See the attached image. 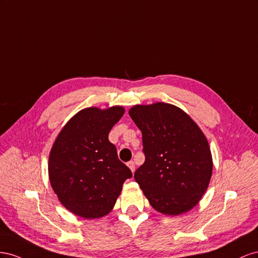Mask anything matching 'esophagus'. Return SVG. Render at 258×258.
Listing matches in <instances>:
<instances>
[{"instance_id": "1", "label": "esophagus", "mask_w": 258, "mask_h": 258, "mask_svg": "<svg viewBox=\"0 0 258 258\" xmlns=\"http://www.w3.org/2000/svg\"><path fill=\"white\" fill-rule=\"evenodd\" d=\"M127 166L131 168V171L132 172H135V163H134V161H130L128 163H127Z\"/></svg>"}]
</instances>
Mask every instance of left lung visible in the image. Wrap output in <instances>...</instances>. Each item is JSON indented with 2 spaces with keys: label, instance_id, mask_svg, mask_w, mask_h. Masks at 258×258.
I'll list each match as a JSON object with an SVG mask.
<instances>
[{
  "label": "left lung",
  "instance_id": "obj_1",
  "mask_svg": "<svg viewBox=\"0 0 258 258\" xmlns=\"http://www.w3.org/2000/svg\"><path fill=\"white\" fill-rule=\"evenodd\" d=\"M130 116L143 134L144 164L134 177L151 207L166 215L188 212L208 189L213 170L207 137L178 107L136 105Z\"/></svg>",
  "mask_w": 258,
  "mask_h": 258
}]
</instances>
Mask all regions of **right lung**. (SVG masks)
<instances>
[{"instance_id": "obj_1", "label": "right lung", "mask_w": 258, "mask_h": 258, "mask_svg": "<svg viewBox=\"0 0 258 258\" xmlns=\"http://www.w3.org/2000/svg\"><path fill=\"white\" fill-rule=\"evenodd\" d=\"M124 108H86L60 131L48 159L51 188L63 207L80 217L99 218L114 207L130 168L117 158L108 135Z\"/></svg>"}]
</instances>
